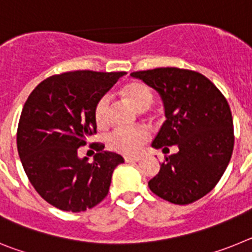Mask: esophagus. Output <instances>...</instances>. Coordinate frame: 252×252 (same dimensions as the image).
I'll use <instances>...</instances> for the list:
<instances>
[{
    "label": "esophagus",
    "mask_w": 252,
    "mask_h": 252,
    "mask_svg": "<svg viewBox=\"0 0 252 252\" xmlns=\"http://www.w3.org/2000/svg\"><path fill=\"white\" fill-rule=\"evenodd\" d=\"M125 161L126 162H136V161H140V158H130V157H126L125 158Z\"/></svg>",
    "instance_id": "obj_1"
}]
</instances>
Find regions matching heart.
Returning a JSON list of instances; mask_svg holds the SVG:
<instances>
[{
  "mask_svg": "<svg viewBox=\"0 0 252 252\" xmlns=\"http://www.w3.org/2000/svg\"><path fill=\"white\" fill-rule=\"evenodd\" d=\"M121 95L140 111L148 110L154 101L150 88L145 83L137 81L125 84L121 88ZM93 117L98 127H104L110 122V98L107 95H103L95 102ZM148 140L149 132L146 128H116L108 136L107 142L115 151L125 155H135Z\"/></svg>",
  "mask_w": 252,
  "mask_h": 252,
  "instance_id": "1",
  "label": "heart"
}]
</instances>
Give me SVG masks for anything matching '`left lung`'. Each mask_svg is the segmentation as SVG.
<instances>
[{
	"mask_svg": "<svg viewBox=\"0 0 252 252\" xmlns=\"http://www.w3.org/2000/svg\"><path fill=\"white\" fill-rule=\"evenodd\" d=\"M160 94L165 122L151 146L169 153L160 170L149 180L158 197L189 204L209 193L221 179L233 151V121L228 102L201 73L179 68L133 72Z\"/></svg>",
	"mask_w": 252,
	"mask_h": 252,
	"instance_id": "obj_1",
	"label": "left lung"
}]
</instances>
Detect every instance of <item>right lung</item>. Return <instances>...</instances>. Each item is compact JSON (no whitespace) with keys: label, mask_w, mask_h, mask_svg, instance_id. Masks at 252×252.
<instances>
[{"label":"right lung","mask_w":252,"mask_h":252,"mask_svg":"<svg viewBox=\"0 0 252 252\" xmlns=\"http://www.w3.org/2000/svg\"><path fill=\"white\" fill-rule=\"evenodd\" d=\"M125 72L75 70L37 84L24 104L17 127V151L30 183L51 206L82 212L108 194L115 168L124 158L98 146L93 162L78 148L95 133L93 108Z\"/></svg>","instance_id":"right-lung-1"}]
</instances>
